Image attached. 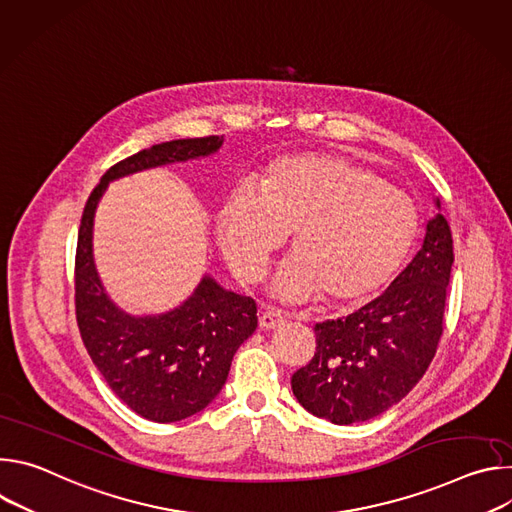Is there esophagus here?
<instances>
[{
    "label": "esophagus",
    "instance_id": "1",
    "mask_svg": "<svg viewBox=\"0 0 512 512\" xmlns=\"http://www.w3.org/2000/svg\"><path fill=\"white\" fill-rule=\"evenodd\" d=\"M283 322H285V316H283L279 310H273V308L265 310V312L261 314V318H259V326H261L263 330H275V328L283 326Z\"/></svg>",
    "mask_w": 512,
    "mask_h": 512
}]
</instances>
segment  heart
Instances as JSON below:
<instances>
[{
	"mask_svg": "<svg viewBox=\"0 0 512 512\" xmlns=\"http://www.w3.org/2000/svg\"><path fill=\"white\" fill-rule=\"evenodd\" d=\"M419 229L413 196L338 154L275 160L257 192L237 188L216 216L221 251L243 283L263 277L291 231L273 289L283 300L350 306L373 298L405 263Z\"/></svg>",
	"mask_w": 512,
	"mask_h": 512,
	"instance_id": "obj_1",
	"label": "heart"
}]
</instances>
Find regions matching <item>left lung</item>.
I'll list each match as a JSON object with an SVG mask.
<instances>
[{"label": "left lung", "mask_w": 512, "mask_h": 512, "mask_svg": "<svg viewBox=\"0 0 512 512\" xmlns=\"http://www.w3.org/2000/svg\"><path fill=\"white\" fill-rule=\"evenodd\" d=\"M435 204L440 208V200ZM452 263L450 225L435 214L421 249L383 296L346 318L316 324V352L291 377L300 405L350 425L399 403L425 375L444 334Z\"/></svg>", "instance_id": "1"}]
</instances>
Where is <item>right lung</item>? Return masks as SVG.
I'll return each mask as SVG.
<instances>
[{
    "instance_id": "obj_1",
    "label": "right lung",
    "mask_w": 512,
    "mask_h": 512,
    "mask_svg": "<svg viewBox=\"0 0 512 512\" xmlns=\"http://www.w3.org/2000/svg\"><path fill=\"white\" fill-rule=\"evenodd\" d=\"M223 137L174 139L111 166L91 192L75 259L77 324L95 367L137 415L172 423L202 411L221 393L237 348L257 328V304L204 275L176 310L135 318L105 294L93 261V216L111 180L214 154Z\"/></svg>"
}]
</instances>
